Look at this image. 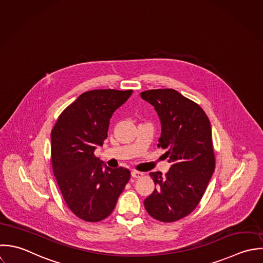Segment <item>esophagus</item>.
<instances>
[{
    "mask_svg": "<svg viewBox=\"0 0 263 263\" xmlns=\"http://www.w3.org/2000/svg\"><path fill=\"white\" fill-rule=\"evenodd\" d=\"M143 175H144L143 173H140V172H137V171L132 172V176H133L134 178H140V177H142Z\"/></svg>",
    "mask_w": 263,
    "mask_h": 263,
    "instance_id": "1",
    "label": "esophagus"
}]
</instances>
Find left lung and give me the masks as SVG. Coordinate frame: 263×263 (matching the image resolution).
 Masks as SVG:
<instances>
[{"label":"left lung","mask_w":263,"mask_h":263,"mask_svg":"<svg viewBox=\"0 0 263 263\" xmlns=\"http://www.w3.org/2000/svg\"><path fill=\"white\" fill-rule=\"evenodd\" d=\"M141 97L160 118L158 147L167 150L164 155L173 163L165 175L150 174L156 187L144 205L153 218L173 222L198 206L214 173L210 121L197 103L173 88L145 90Z\"/></svg>","instance_id":"1"}]
</instances>
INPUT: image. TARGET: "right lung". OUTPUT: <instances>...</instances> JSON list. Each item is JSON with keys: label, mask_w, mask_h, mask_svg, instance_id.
I'll use <instances>...</instances> for the list:
<instances>
[{"label": "right lung", "mask_w": 263, "mask_h": 263, "mask_svg": "<svg viewBox=\"0 0 263 263\" xmlns=\"http://www.w3.org/2000/svg\"><path fill=\"white\" fill-rule=\"evenodd\" d=\"M132 92L111 88L86 91L60 114L52 129L53 173L69 209L86 221L108 217L129 180L128 170L109 168L93 152L107 138L113 112Z\"/></svg>", "instance_id": "right-lung-1"}]
</instances>
